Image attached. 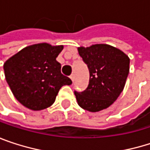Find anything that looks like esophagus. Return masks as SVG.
<instances>
[{"mask_svg": "<svg viewBox=\"0 0 150 150\" xmlns=\"http://www.w3.org/2000/svg\"><path fill=\"white\" fill-rule=\"evenodd\" d=\"M70 79L72 80V81H75V75H70Z\"/></svg>", "mask_w": 150, "mask_h": 150, "instance_id": "esophagus-1", "label": "esophagus"}]
</instances>
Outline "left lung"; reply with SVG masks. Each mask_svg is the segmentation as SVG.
Masks as SVG:
<instances>
[{
  "instance_id": "obj_1",
  "label": "left lung",
  "mask_w": 150,
  "mask_h": 150,
  "mask_svg": "<svg viewBox=\"0 0 150 150\" xmlns=\"http://www.w3.org/2000/svg\"><path fill=\"white\" fill-rule=\"evenodd\" d=\"M89 71L88 88L75 91L78 105L89 112L108 108L122 92L129 72V58L120 49L108 44L78 47Z\"/></svg>"
}]
</instances>
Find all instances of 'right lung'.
Wrapping results in <instances>:
<instances>
[{
	"label": "right lung",
	"instance_id": "obj_1",
	"mask_svg": "<svg viewBox=\"0 0 150 150\" xmlns=\"http://www.w3.org/2000/svg\"><path fill=\"white\" fill-rule=\"evenodd\" d=\"M62 49V45L34 44L6 61V81L20 103L32 110L47 108L54 103L62 86L72 83L61 73V64L56 61Z\"/></svg>",
	"mask_w": 150,
	"mask_h": 150
}]
</instances>
